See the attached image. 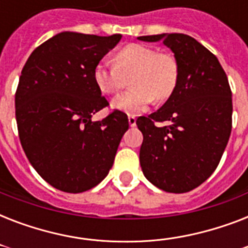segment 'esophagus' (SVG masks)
Wrapping results in <instances>:
<instances>
[{
    "mask_svg": "<svg viewBox=\"0 0 248 248\" xmlns=\"http://www.w3.org/2000/svg\"><path fill=\"white\" fill-rule=\"evenodd\" d=\"M128 124H130L131 127L136 126V118H135V116H132V114H130V116H128Z\"/></svg>",
    "mask_w": 248,
    "mask_h": 248,
    "instance_id": "1",
    "label": "esophagus"
}]
</instances>
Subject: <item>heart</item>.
Instances as JSON below:
<instances>
[{"instance_id": "1", "label": "heart", "mask_w": 248, "mask_h": 248, "mask_svg": "<svg viewBox=\"0 0 248 248\" xmlns=\"http://www.w3.org/2000/svg\"><path fill=\"white\" fill-rule=\"evenodd\" d=\"M93 81L103 93H117L130 78V89L114 97L113 108L139 113L155 100L162 103L173 93L179 81V65L171 54L151 46L126 45L114 55V63L100 62L93 68Z\"/></svg>"}]
</instances>
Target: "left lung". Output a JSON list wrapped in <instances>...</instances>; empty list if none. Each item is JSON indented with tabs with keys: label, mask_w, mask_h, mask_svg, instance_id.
<instances>
[{
	"label": "left lung",
	"mask_w": 248,
	"mask_h": 248,
	"mask_svg": "<svg viewBox=\"0 0 248 248\" xmlns=\"http://www.w3.org/2000/svg\"><path fill=\"white\" fill-rule=\"evenodd\" d=\"M163 41L175 55L179 81L165 104L136 124L143 134L140 166L157 188L185 193L200 186L219 165L232 131V91L219 60L183 33L138 37ZM169 120L159 128L155 122Z\"/></svg>",
	"instance_id": "obj_1"
}]
</instances>
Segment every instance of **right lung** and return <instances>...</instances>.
I'll list each match as a JSON object with an SVG mask.
<instances>
[{
    "mask_svg": "<svg viewBox=\"0 0 248 248\" xmlns=\"http://www.w3.org/2000/svg\"><path fill=\"white\" fill-rule=\"evenodd\" d=\"M62 32L34 48L15 93L21 147L45 181L67 193L93 188L112 169L128 118L113 110L93 81V68L121 40Z\"/></svg>",
    "mask_w": 248,
    "mask_h": 248,
    "instance_id": "add662e5",
    "label": "right lung"
}]
</instances>
